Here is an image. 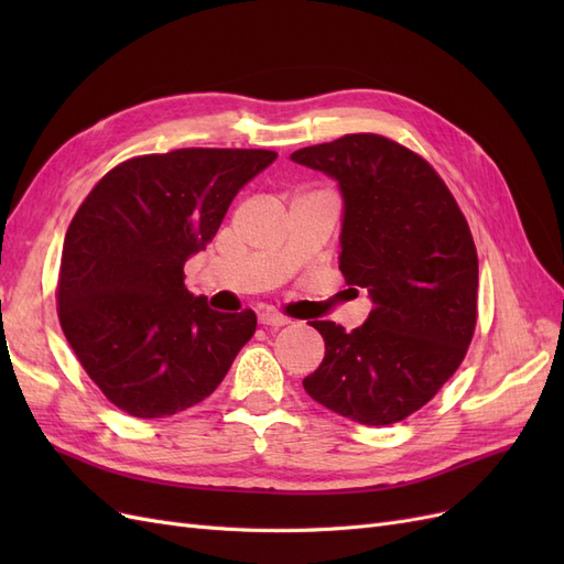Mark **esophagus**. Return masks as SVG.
I'll return each mask as SVG.
<instances>
[{
  "instance_id": "34e87169",
  "label": "esophagus",
  "mask_w": 564,
  "mask_h": 564,
  "mask_svg": "<svg viewBox=\"0 0 564 564\" xmlns=\"http://www.w3.org/2000/svg\"><path fill=\"white\" fill-rule=\"evenodd\" d=\"M259 322L263 324V327H272V329H280V327H286V324H292V319H289L286 315L272 313V311L261 313V315H259Z\"/></svg>"
}]
</instances>
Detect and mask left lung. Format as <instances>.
<instances>
[{"mask_svg": "<svg viewBox=\"0 0 564 564\" xmlns=\"http://www.w3.org/2000/svg\"><path fill=\"white\" fill-rule=\"evenodd\" d=\"M292 160L338 181V270L373 303L352 332L311 322L324 360L303 388L357 423H398L437 395L473 340L477 251L468 220L435 169L381 133H346Z\"/></svg>", "mask_w": 564, "mask_h": 564, "instance_id": "8db88e82", "label": "left lung"}]
</instances>
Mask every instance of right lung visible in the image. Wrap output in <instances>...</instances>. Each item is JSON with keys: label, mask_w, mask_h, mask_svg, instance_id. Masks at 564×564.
Instances as JSON below:
<instances>
[{"label": "right lung", "mask_w": 564, "mask_h": 564, "mask_svg": "<svg viewBox=\"0 0 564 564\" xmlns=\"http://www.w3.org/2000/svg\"><path fill=\"white\" fill-rule=\"evenodd\" d=\"M275 158L242 148L139 155L79 204L63 242L58 319L89 379L129 416L164 419L209 398L253 336V311H212L185 289L183 265Z\"/></svg>", "instance_id": "obj_1"}]
</instances>
